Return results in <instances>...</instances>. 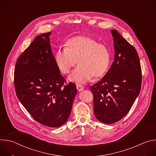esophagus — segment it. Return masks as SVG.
Here are the masks:
<instances>
[{
    "mask_svg": "<svg viewBox=\"0 0 156 156\" xmlns=\"http://www.w3.org/2000/svg\"><path fill=\"white\" fill-rule=\"evenodd\" d=\"M76 88L78 91H81L83 90V86L81 84H76Z\"/></svg>",
    "mask_w": 156,
    "mask_h": 156,
    "instance_id": "34e87169",
    "label": "esophagus"
}]
</instances>
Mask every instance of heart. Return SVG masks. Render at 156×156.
Listing matches in <instances>:
<instances>
[{"instance_id":"obj_1","label":"heart","mask_w":156,"mask_h":156,"mask_svg":"<svg viewBox=\"0 0 156 156\" xmlns=\"http://www.w3.org/2000/svg\"><path fill=\"white\" fill-rule=\"evenodd\" d=\"M57 66L63 74L70 73L77 61L79 65L73 71L69 80L84 83L94 76L104 75L107 72L110 54L102 43L87 36H76L66 41L65 48H58L54 55Z\"/></svg>"}]
</instances>
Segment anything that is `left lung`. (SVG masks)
I'll return each instance as SVG.
<instances>
[{"instance_id":"left-lung-1","label":"left lung","mask_w":156,"mask_h":156,"mask_svg":"<svg viewBox=\"0 0 156 156\" xmlns=\"http://www.w3.org/2000/svg\"><path fill=\"white\" fill-rule=\"evenodd\" d=\"M114 61L101 80L90 87L94 112L100 122L110 124L120 120L130 110L141 87L142 73L135 48L115 30Z\"/></svg>"}]
</instances>
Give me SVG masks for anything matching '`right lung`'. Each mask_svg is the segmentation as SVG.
<instances>
[{"label":"right lung","instance_id":"obj_1","mask_svg":"<svg viewBox=\"0 0 156 156\" xmlns=\"http://www.w3.org/2000/svg\"><path fill=\"white\" fill-rule=\"evenodd\" d=\"M51 33L38 35L17 60L14 71L16 96L33 119L59 127L69 119L77 93L75 84L66 85L55 62L49 43Z\"/></svg>","mask_w":156,"mask_h":156}]
</instances>
